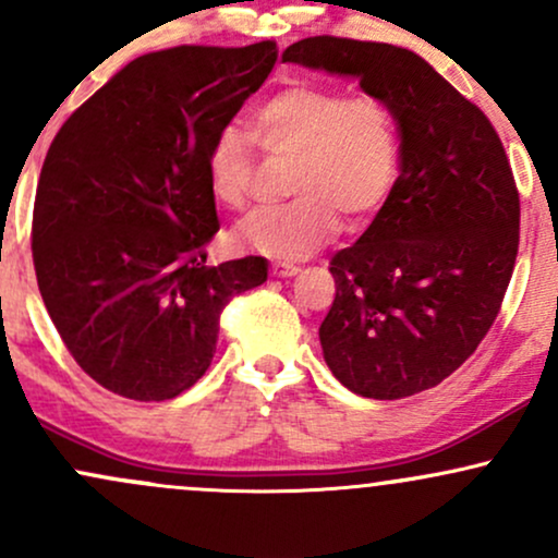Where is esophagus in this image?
<instances>
[{
    "instance_id": "obj_1",
    "label": "esophagus",
    "mask_w": 558,
    "mask_h": 558,
    "mask_svg": "<svg viewBox=\"0 0 558 558\" xmlns=\"http://www.w3.org/2000/svg\"><path fill=\"white\" fill-rule=\"evenodd\" d=\"M270 272L275 278H291V275H299L301 267L293 265V262H272Z\"/></svg>"
}]
</instances>
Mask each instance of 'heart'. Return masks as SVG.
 <instances>
[{"label": "heart", "instance_id": "obj_1", "mask_svg": "<svg viewBox=\"0 0 558 558\" xmlns=\"http://www.w3.org/2000/svg\"><path fill=\"white\" fill-rule=\"evenodd\" d=\"M254 144L293 155V198L262 207L235 230V243L270 259H301L328 243L345 217L360 228L380 213L399 181L401 133L386 99L323 83H291L259 101L248 133L226 125L204 155L207 189L222 207H243L254 172Z\"/></svg>", "mask_w": 558, "mask_h": 558}]
</instances>
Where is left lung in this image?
<instances>
[{"mask_svg": "<svg viewBox=\"0 0 558 558\" xmlns=\"http://www.w3.org/2000/svg\"><path fill=\"white\" fill-rule=\"evenodd\" d=\"M283 60L356 78L388 101L401 133V175L388 202L330 259L325 362L367 399L435 388L490 330L514 272L520 194L501 138L409 49L315 36L291 44Z\"/></svg>", "mask_w": 558, "mask_h": 558, "instance_id": "8db88e82", "label": "left lung"}]
</instances>
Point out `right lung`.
I'll use <instances>...</instances> for the list:
<instances>
[{
    "instance_id": "right-lung-1",
    "label": "right lung",
    "mask_w": 558,
    "mask_h": 558,
    "mask_svg": "<svg viewBox=\"0 0 558 558\" xmlns=\"http://www.w3.org/2000/svg\"><path fill=\"white\" fill-rule=\"evenodd\" d=\"M272 41L136 57L65 120L38 178V291L101 388L168 401L207 373L220 312L267 280L265 257L207 265L220 230L209 141L265 83Z\"/></svg>"
}]
</instances>
